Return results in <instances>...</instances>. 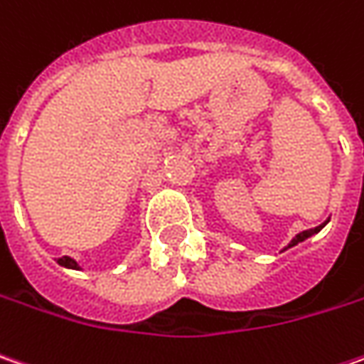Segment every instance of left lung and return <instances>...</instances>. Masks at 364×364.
<instances>
[{"instance_id":"left-lung-1","label":"left lung","mask_w":364,"mask_h":364,"mask_svg":"<svg viewBox=\"0 0 364 364\" xmlns=\"http://www.w3.org/2000/svg\"><path fill=\"white\" fill-rule=\"evenodd\" d=\"M324 225H326V223H322V225H318V228H314V230H306V232H300V233H298V235H296L294 240H292V242H290V244H288V247H292V245L300 244V242H304V240H306V237H310V235H312V233L320 232V230H322V228H324Z\"/></svg>"}]
</instances>
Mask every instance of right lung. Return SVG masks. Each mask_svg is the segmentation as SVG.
Returning a JSON list of instances; mask_svg holds the SVG:
<instances>
[{
  "mask_svg": "<svg viewBox=\"0 0 364 364\" xmlns=\"http://www.w3.org/2000/svg\"><path fill=\"white\" fill-rule=\"evenodd\" d=\"M58 264H60V266H66V268H74V269L78 268V264H76V262H74V259L68 256L58 257Z\"/></svg>",
  "mask_w": 364,
  "mask_h": 364,
  "instance_id": "right-lung-1",
  "label": "right lung"
}]
</instances>
